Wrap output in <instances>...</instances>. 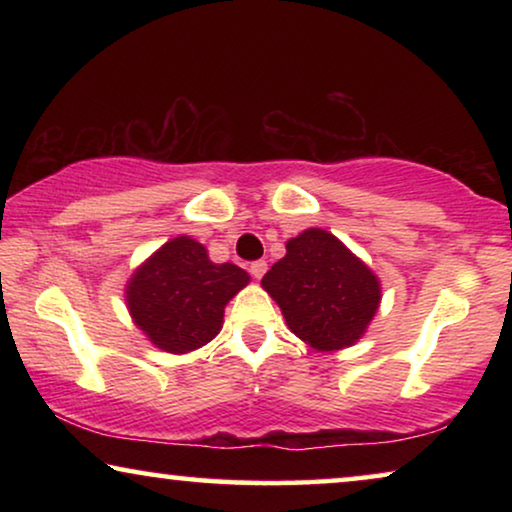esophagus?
Returning <instances> with one entry per match:
<instances>
[{
    "label": "esophagus",
    "instance_id": "1",
    "mask_svg": "<svg viewBox=\"0 0 512 512\" xmlns=\"http://www.w3.org/2000/svg\"><path fill=\"white\" fill-rule=\"evenodd\" d=\"M265 270H268V263L265 261H254L249 265V272L254 275V279H261L265 275Z\"/></svg>",
    "mask_w": 512,
    "mask_h": 512
}]
</instances>
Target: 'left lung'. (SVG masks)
Masks as SVG:
<instances>
[{
	"mask_svg": "<svg viewBox=\"0 0 512 512\" xmlns=\"http://www.w3.org/2000/svg\"><path fill=\"white\" fill-rule=\"evenodd\" d=\"M261 284L291 331L319 352L359 342L382 300L375 272L321 228L286 242V256L265 272Z\"/></svg>",
	"mask_w": 512,
	"mask_h": 512,
	"instance_id": "obj_1",
	"label": "left lung"
}]
</instances>
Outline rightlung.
Wrapping results in <instances>:
<instances>
[{
  "instance_id": "obj_1",
  "label": "right lung",
  "mask_w": 512,
  "mask_h": 512,
  "mask_svg": "<svg viewBox=\"0 0 512 512\" xmlns=\"http://www.w3.org/2000/svg\"><path fill=\"white\" fill-rule=\"evenodd\" d=\"M247 284L242 268L212 263L200 242L179 235L135 270L125 286V303L153 345L186 354L219 335L228 300Z\"/></svg>"
}]
</instances>
